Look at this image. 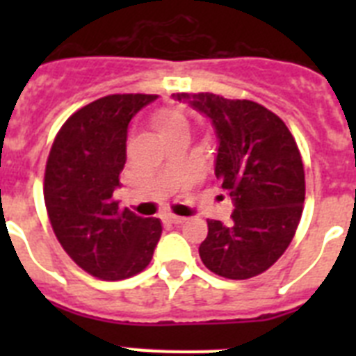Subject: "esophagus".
<instances>
[{
    "label": "esophagus",
    "mask_w": 356,
    "mask_h": 356,
    "mask_svg": "<svg viewBox=\"0 0 356 356\" xmlns=\"http://www.w3.org/2000/svg\"><path fill=\"white\" fill-rule=\"evenodd\" d=\"M165 221L168 222H171V225H184L185 221H187V217H180V216H171V213H169V216H165Z\"/></svg>",
    "instance_id": "esophagus-1"
}]
</instances>
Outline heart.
<instances>
[{"label": "heart", "mask_w": 356, "mask_h": 356, "mask_svg": "<svg viewBox=\"0 0 356 356\" xmlns=\"http://www.w3.org/2000/svg\"><path fill=\"white\" fill-rule=\"evenodd\" d=\"M153 128L162 137V135L178 130V128H187V119L175 110H162V112L153 115Z\"/></svg>", "instance_id": "obj_1"}]
</instances>
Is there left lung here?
Masks as SVG:
<instances>
[{"label":"left lung","mask_w":356,"mask_h":356,"mask_svg":"<svg viewBox=\"0 0 356 356\" xmlns=\"http://www.w3.org/2000/svg\"><path fill=\"white\" fill-rule=\"evenodd\" d=\"M210 119L217 137L216 178L234 203L232 222L209 221L200 257L222 278L246 280L284 254L300 225L305 171L285 122L248 99L210 92L172 94Z\"/></svg>","instance_id":"obj_1"}]
</instances>
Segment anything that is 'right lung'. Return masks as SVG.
Instances as JSON below:
<instances>
[{
    "label": "right lung",
    "mask_w": 356,
    "mask_h": 356,
    "mask_svg": "<svg viewBox=\"0 0 356 356\" xmlns=\"http://www.w3.org/2000/svg\"><path fill=\"white\" fill-rule=\"evenodd\" d=\"M159 96L112 94L64 122L49 151L44 201L56 238L78 266L102 280L146 269L162 235L156 217L119 210L114 191L127 163L130 121Z\"/></svg>",
    "instance_id": "add662e5"
}]
</instances>
